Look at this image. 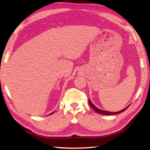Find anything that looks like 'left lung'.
Returning <instances> with one entry per match:
<instances>
[{"instance_id": "8db88e82", "label": "left lung", "mask_w": 150, "mask_h": 150, "mask_svg": "<svg viewBox=\"0 0 150 150\" xmlns=\"http://www.w3.org/2000/svg\"><path fill=\"white\" fill-rule=\"evenodd\" d=\"M88 104H89V105L91 106V107H92V108L96 112H98V113H99V114H101V115H117V114H119V113H120V112H124V110H126L127 108H128V106H128V107L125 108L124 109H123V110H120V111L116 112H111L103 110H100V109H99V108H96L95 106H94V105H93L92 103L91 102V100H88Z\"/></svg>"}]
</instances>
